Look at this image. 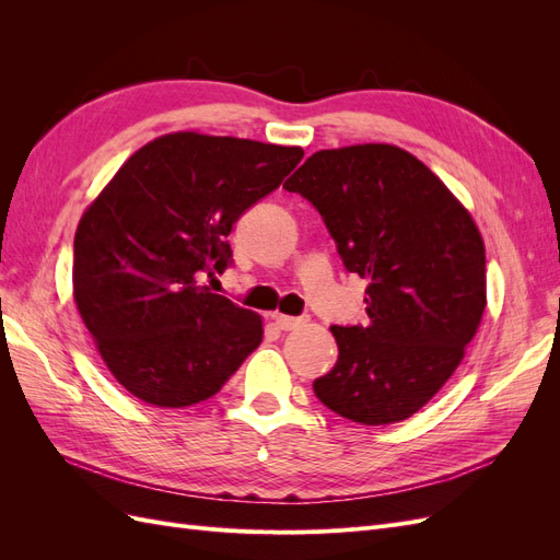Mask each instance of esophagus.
Segmentation results:
<instances>
[{"label":"esophagus","instance_id":"1","mask_svg":"<svg viewBox=\"0 0 560 560\" xmlns=\"http://www.w3.org/2000/svg\"><path fill=\"white\" fill-rule=\"evenodd\" d=\"M273 322L276 325L282 329V331H292V329H296V327H301L303 325V319L301 317H290V315H273Z\"/></svg>","mask_w":560,"mask_h":560}]
</instances>
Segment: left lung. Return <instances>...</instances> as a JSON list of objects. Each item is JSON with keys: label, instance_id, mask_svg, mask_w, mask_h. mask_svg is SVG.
Here are the masks:
<instances>
[{"label": "left lung", "instance_id": "obj_1", "mask_svg": "<svg viewBox=\"0 0 560 560\" xmlns=\"http://www.w3.org/2000/svg\"><path fill=\"white\" fill-rule=\"evenodd\" d=\"M319 212L348 273L369 280L366 325H334L338 360L315 397L362 425L425 406L460 364L486 308V249L469 212L393 144L313 154L284 184Z\"/></svg>", "mask_w": 560, "mask_h": 560}]
</instances>
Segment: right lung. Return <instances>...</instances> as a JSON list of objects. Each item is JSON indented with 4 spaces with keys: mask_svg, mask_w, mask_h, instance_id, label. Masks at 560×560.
<instances>
[{
    "mask_svg": "<svg viewBox=\"0 0 560 560\" xmlns=\"http://www.w3.org/2000/svg\"><path fill=\"white\" fill-rule=\"evenodd\" d=\"M301 159V147L163 135L135 151L83 212L74 301L130 395L163 409L200 404L259 348L261 317L200 278L233 264V224Z\"/></svg>",
    "mask_w": 560,
    "mask_h": 560,
    "instance_id": "obj_1",
    "label": "right lung"
}]
</instances>
